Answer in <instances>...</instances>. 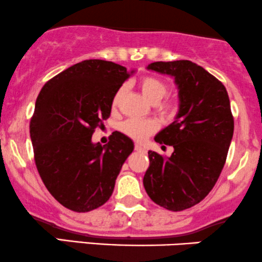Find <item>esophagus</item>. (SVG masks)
<instances>
[{"label":"esophagus","instance_id":"34e87169","mask_svg":"<svg viewBox=\"0 0 262 262\" xmlns=\"http://www.w3.org/2000/svg\"><path fill=\"white\" fill-rule=\"evenodd\" d=\"M135 150L137 151H141V152H146V147H144L143 145H140V144H135Z\"/></svg>","mask_w":262,"mask_h":262}]
</instances>
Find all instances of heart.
<instances>
[{
    "instance_id": "b5f03b06",
    "label": "heart",
    "mask_w": 262,
    "mask_h": 262,
    "mask_svg": "<svg viewBox=\"0 0 262 262\" xmlns=\"http://www.w3.org/2000/svg\"><path fill=\"white\" fill-rule=\"evenodd\" d=\"M139 86L145 96L149 99L151 102H159L162 97L168 91V84L162 78L156 77V75H144L140 78ZM125 91V85H121L116 90L115 95L112 97V105L117 106L119 100ZM157 112L162 116L163 118H172L178 110L177 100L174 97H166L157 105ZM121 130L127 137L132 138L135 141H144L149 135H151L156 130V124L152 121L147 119H138L129 118L121 124Z\"/></svg>"
}]
</instances>
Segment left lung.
<instances>
[{"label": "left lung", "instance_id": "8db88e82", "mask_svg": "<svg viewBox=\"0 0 262 262\" xmlns=\"http://www.w3.org/2000/svg\"><path fill=\"white\" fill-rule=\"evenodd\" d=\"M147 69L174 77L179 111L155 137L174 151L169 157L149 151L144 187L160 206L187 210L212 190L226 163L234 130L229 97L221 81L191 61L154 62Z\"/></svg>", "mask_w": 262, "mask_h": 262}]
</instances>
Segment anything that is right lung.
<instances>
[{"mask_svg":"<svg viewBox=\"0 0 262 262\" xmlns=\"http://www.w3.org/2000/svg\"><path fill=\"white\" fill-rule=\"evenodd\" d=\"M128 77L127 68L117 63L86 59L51 78L36 99L30 138L37 172L50 194L75 212H89L110 199L134 149L119 132L103 146L91 143Z\"/></svg>","mask_w":262,"mask_h":262,"instance_id":"right-lung-1","label":"right lung"}]
</instances>
